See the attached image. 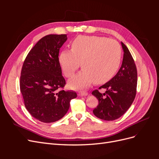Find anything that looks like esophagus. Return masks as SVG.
Here are the masks:
<instances>
[{
    "label": "esophagus",
    "mask_w": 159,
    "mask_h": 159,
    "mask_svg": "<svg viewBox=\"0 0 159 159\" xmlns=\"http://www.w3.org/2000/svg\"><path fill=\"white\" fill-rule=\"evenodd\" d=\"M88 95V92L85 91H80V92L78 93L79 96H84V95Z\"/></svg>",
    "instance_id": "34e87169"
}]
</instances>
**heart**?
<instances>
[{"label": "heart", "instance_id": "obj_1", "mask_svg": "<svg viewBox=\"0 0 159 159\" xmlns=\"http://www.w3.org/2000/svg\"><path fill=\"white\" fill-rule=\"evenodd\" d=\"M121 48L113 39L98 36H79L71 44V50L61 52L59 61L64 75L73 77L81 67L84 70L70 81L73 88L106 82L116 73L121 62Z\"/></svg>", "mask_w": 159, "mask_h": 159}]
</instances>
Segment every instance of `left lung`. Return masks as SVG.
I'll use <instances>...</instances> for the list:
<instances>
[{
    "label": "left lung",
    "mask_w": 159,
    "mask_h": 159,
    "mask_svg": "<svg viewBox=\"0 0 159 159\" xmlns=\"http://www.w3.org/2000/svg\"><path fill=\"white\" fill-rule=\"evenodd\" d=\"M124 51L121 68L113 78L99 88L105 89L104 93L98 89L92 95L99 103L93 113L96 117L105 121H113L121 117L133 103L137 93V71L133 56L127 47L121 42Z\"/></svg>",
    "instance_id": "obj_1"
}]
</instances>
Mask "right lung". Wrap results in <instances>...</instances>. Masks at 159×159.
I'll use <instances>...</instances> for the list:
<instances>
[{"label": "right lung", "instance_id": "right-lung-1", "mask_svg": "<svg viewBox=\"0 0 159 159\" xmlns=\"http://www.w3.org/2000/svg\"><path fill=\"white\" fill-rule=\"evenodd\" d=\"M67 40L66 34L42 38L28 53L21 70L20 89L25 105L33 117L44 123L58 121L68 112L73 90L64 91L60 48Z\"/></svg>", "mask_w": 159, "mask_h": 159}]
</instances>
